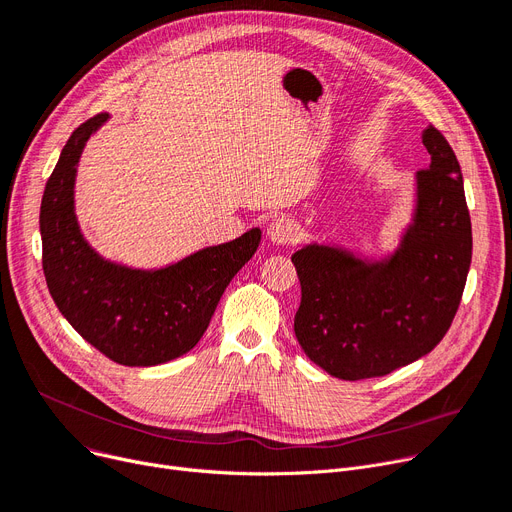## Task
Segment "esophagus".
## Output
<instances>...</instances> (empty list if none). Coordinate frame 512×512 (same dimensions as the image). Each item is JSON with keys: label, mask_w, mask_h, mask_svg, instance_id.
<instances>
[{"label": "esophagus", "mask_w": 512, "mask_h": 512, "mask_svg": "<svg viewBox=\"0 0 512 512\" xmlns=\"http://www.w3.org/2000/svg\"><path fill=\"white\" fill-rule=\"evenodd\" d=\"M297 224H294L290 218H276L270 222V228H267V236H270L272 242L276 245H290V242L297 240Z\"/></svg>", "instance_id": "esophagus-1"}]
</instances>
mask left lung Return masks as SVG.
I'll return each mask as SVG.
<instances>
[{
	"label": "left lung",
	"mask_w": 512,
	"mask_h": 512,
	"mask_svg": "<svg viewBox=\"0 0 512 512\" xmlns=\"http://www.w3.org/2000/svg\"><path fill=\"white\" fill-rule=\"evenodd\" d=\"M423 145L432 164L417 172L415 222L390 261L367 265L315 245L292 255L301 282L294 334L334 378H380L421 359L461 305L473 249L463 174L434 124Z\"/></svg>",
	"instance_id": "obj_1"
}]
</instances>
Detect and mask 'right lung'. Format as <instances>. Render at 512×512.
<instances>
[{
    "label": "right lung",
    "mask_w": 512,
    "mask_h": 512,
    "mask_svg": "<svg viewBox=\"0 0 512 512\" xmlns=\"http://www.w3.org/2000/svg\"><path fill=\"white\" fill-rule=\"evenodd\" d=\"M97 114L66 141L41 199L43 274L53 303L101 355L128 367L172 361L201 340L236 272L257 251L261 230L203 249L157 272H137L97 257L76 226L72 186L76 161Z\"/></svg>",
    "instance_id": "add662e5"
}]
</instances>
